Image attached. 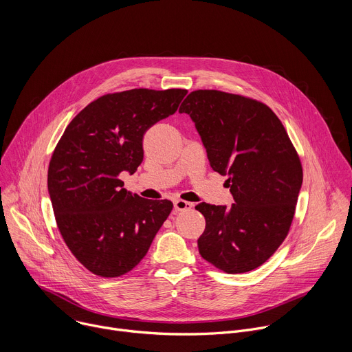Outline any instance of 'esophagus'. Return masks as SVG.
<instances>
[{
	"label": "esophagus",
	"instance_id": "esophagus-1",
	"mask_svg": "<svg viewBox=\"0 0 352 352\" xmlns=\"http://www.w3.org/2000/svg\"><path fill=\"white\" fill-rule=\"evenodd\" d=\"M192 208H193V204L186 202V200H182V199H175L174 200V209L177 212H185V210H189Z\"/></svg>",
	"mask_w": 352,
	"mask_h": 352
}]
</instances>
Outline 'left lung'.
<instances>
[{
    "label": "left lung",
    "instance_id": "1",
    "mask_svg": "<svg viewBox=\"0 0 352 352\" xmlns=\"http://www.w3.org/2000/svg\"><path fill=\"white\" fill-rule=\"evenodd\" d=\"M179 113L195 122L210 167L228 175L235 202L195 208L206 220L199 254L228 274L254 270L288 235L304 177L296 150L278 117L255 98L195 90Z\"/></svg>",
    "mask_w": 352,
    "mask_h": 352
}]
</instances>
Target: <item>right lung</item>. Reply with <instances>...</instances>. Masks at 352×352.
Wrapping results in <instances>:
<instances>
[{
	"label": "right lung",
	"mask_w": 352,
	"mask_h": 352,
	"mask_svg": "<svg viewBox=\"0 0 352 352\" xmlns=\"http://www.w3.org/2000/svg\"><path fill=\"white\" fill-rule=\"evenodd\" d=\"M185 89H132L87 104L67 126L48 166V192L72 255L93 274L120 277L146 256L173 210L170 200L128 192L120 179L143 160L144 132L174 114Z\"/></svg>",
	"instance_id": "obj_1"
}]
</instances>
